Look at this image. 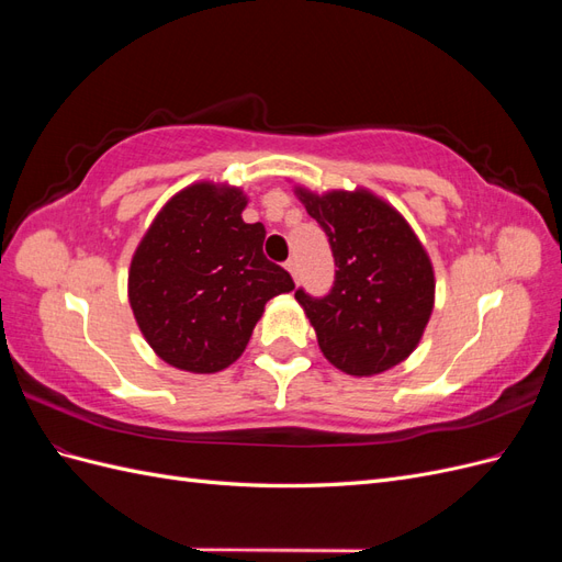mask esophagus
<instances>
[{
  "label": "esophagus",
  "mask_w": 562,
  "mask_h": 562,
  "mask_svg": "<svg viewBox=\"0 0 562 562\" xmlns=\"http://www.w3.org/2000/svg\"><path fill=\"white\" fill-rule=\"evenodd\" d=\"M285 269L291 271V277L297 281V277H300V269H297V260L295 258H291V260H285Z\"/></svg>",
  "instance_id": "esophagus-1"
}]
</instances>
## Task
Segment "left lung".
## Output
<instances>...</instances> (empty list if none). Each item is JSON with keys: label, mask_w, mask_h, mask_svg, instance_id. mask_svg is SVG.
Wrapping results in <instances>:
<instances>
[{"label": "left lung", "mask_w": 562, "mask_h": 562, "mask_svg": "<svg viewBox=\"0 0 562 562\" xmlns=\"http://www.w3.org/2000/svg\"><path fill=\"white\" fill-rule=\"evenodd\" d=\"M304 209L326 232L335 258L328 295L297 288L326 359L347 375H378L405 361L434 310V267L403 215L359 192L312 194Z\"/></svg>", "instance_id": "obj_1"}]
</instances>
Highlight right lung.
I'll return each mask as SVG.
<instances>
[{
    "label": "right lung",
    "instance_id": "1",
    "mask_svg": "<svg viewBox=\"0 0 562 562\" xmlns=\"http://www.w3.org/2000/svg\"><path fill=\"white\" fill-rule=\"evenodd\" d=\"M236 187L199 182L166 203L128 271L135 321L166 363L217 372L244 353L267 300L293 291L262 252L265 225L244 223Z\"/></svg>",
    "mask_w": 562,
    "mask_h": 562
}]
</instances>
